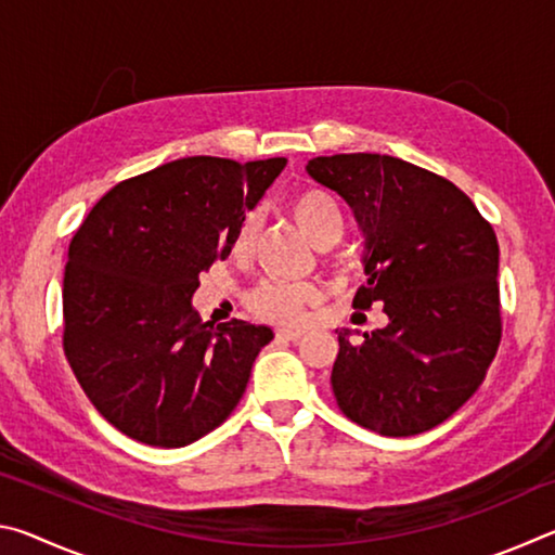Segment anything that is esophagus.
<instances>
[{
  "instance_id": "esophagus-1",
  "label": "esophagus",
  "mask_w": 555,
  "mask_h": 555,
  "mask_svg": "<svg viewBox=\"0 0 555 555\" xmlns=\"http://www.w3.org/2000/svg\"><path fill=\"white\" fill-rule=\"evenodd\" d=\"M279 340H288V343H298L300 337H304V333L300 331H286V327H281V331L276 333Z\"/></svg>"
}]
</instances>
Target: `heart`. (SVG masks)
<instances>
[{
  "label": "heart",
  "mask_w": 555,
  "mask_h": 555,
  "mask_svg": "<svg viewBox=\"0 0 555 555\" xmlns=\"http://www.w3.org/2000/svg\"><path fill=\"white\" fill-rule=\"evenodd\" d=\"M291 215L308 240L315 247L323 242H337L343 234V210L337 205L335 195L323 191V188H304L291 198ZM257 212H249L242 220L234 234V251L244 255L251 247L257 234ZM313 288L304 284H291V281L269 279L259 284L251 294V306L259 315L269 318L276 323H296L304 306L313 300Z\"/></svg>",
  "instance_id": "b5f03b06"
}]
</instances>
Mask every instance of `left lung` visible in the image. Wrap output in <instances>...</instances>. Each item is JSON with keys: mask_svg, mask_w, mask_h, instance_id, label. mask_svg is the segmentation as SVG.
<instances>
[{"mask_svg": "<svg viewBox=\"0 0 555 555\" xmlns=\"http://www.w3.org/2000/svg\"><path fill=\"white\" fill-rule=\"evenodd\" d=\"M308 176L350 205L367 284L352 306L389 323L340 352L331 384L347 418L406 438L448 421L480 389L502 337L500 244L446 178L384 154L315 156Z\"/></svg>", "mask_w": 555, "mask_h": 555, "instance_id": "1", "label": "left lung"}]
</instances>
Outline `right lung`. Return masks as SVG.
I'll return each mask as SVG.
<instances>
[{"instance_id":"obj_1","label":"right lung","mask_w":555,"mask_h":555,"mask_svg":"<svg viewBox=\"0 0 555 555\" xmlns=\"http://www.w3.org/2000/svg\"><path fill=\"white\" fill-rule=\"evenodd\" d=\"M286 158H176L121 181L75 232L63 279V347L105 421L139 443L183 448L237 406L269 325L215 327L193 311L201 274Z\"/></svg>"}]
</instances>
